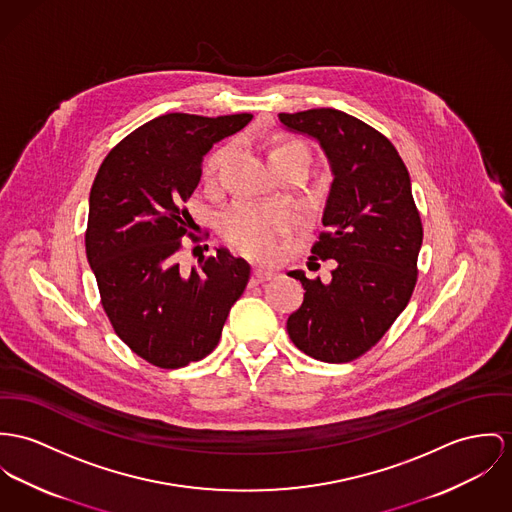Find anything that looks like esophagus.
<instances>
[{
    "label": "esophagus",
    "mask_w": 512,
    "mask_h": 512,
    "mask_svg": "<svg viewBox=\"0 0 512 512\" xmlns=\"http://www.w3.org/2000/svg\"><path fill=\"white\" fill-rule=\"evenodd\" d=\"M275 276V271H271V269H263V267H255L253 269V276H251V280L253 282H267V280H271Z\"/></svg>",
    "instance_id": "obj_1"
}]
</instances>
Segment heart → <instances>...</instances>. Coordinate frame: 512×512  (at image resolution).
Listing matches in <instances>:
<instances>
[{"instance_id":"1","label":"heart","mask_w":512,"mask_h":512,"mask_svg":"<svg viewBox=\"0 0 512 512\" xmlns=\"http://www.w3.org/2000/svg\"><path fill=\"white\" fill-rule=\"evenodd\" d=\"M292 156L308 158L306 146L296 140H280L267 150L269 165H275L278 161ZM224 158L226 148H220L208 156L202 169L206 179H210L218 171ZM286 222L288 214L280 206L239 202L222 216V234L237 251L255 259H265L273 253L276 236L286 226Z\"/></svg>"}]
</instances>
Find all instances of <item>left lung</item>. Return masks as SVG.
Returning <instances> with one entry per match:
<instances>
[{
	"instance_id": "left-lung-1",
	"label": "left lung",
	"mask_w": 512,
	"mask_h": 512,
	"mask_svg": "<svg viewBox=\"0 0 512 512\" xmlns=\"http://www.w3.org/2000/svg\"><path fill=\"white\" fill-rule=\"evenodd\" d=\"M280 124L315 140L333 181L323 208L325 232L310 267L333 259L331 280L302 282V306L286 331L302 353L321 362H349L372 349L413 294L423 226L409 171L394 144L366 122L337 109L280 113Z\"/></svg>"
}]
</instances>
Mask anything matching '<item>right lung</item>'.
I'll return each instance as SVG.
<instances>
[{"label":"right lung","mask_w":512,"mask_h":512,"mask_svg":"<svg viewBox=\"0 0 512 512\" xmlns=\"http://www.w3.org/2000/svg\"><path fill=\"white\" fill-rule=\"evenodd\" d=\"M253 115L167 113L101 163L89 195L85 253L118 337L150 364L181 368L212 353L251 267L218 247L198 267L179 265L193 218L183 208L212 146Z\"/></svg>","instance_id":"obj_1"}]
</instances>
